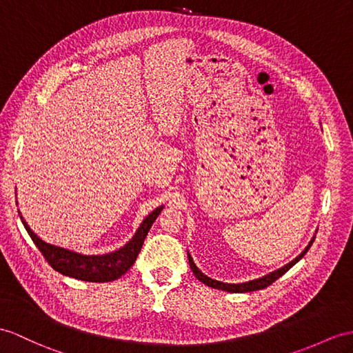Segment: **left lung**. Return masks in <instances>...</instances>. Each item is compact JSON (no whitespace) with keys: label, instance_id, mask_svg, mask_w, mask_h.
Returning <instances> with one entry per match:
<instances>
[{"label":"left lung","instance_id":"8db88e82","mask_svg":"<svg viewBox=\"0 0 353 353\" xmlns=\"http://www.w3.org/2000/svg\"><path fill=\"white\" fill-rule=\"evenodd\" d=\"M314 238H316V235L310 239V243H308V245L304 248V252L301 253L299 256H296L295 259L292 261V262L286 263L285 266H281V268H279V270H276V271L266 274V276H263V277L254 279V280L245 281V283H223V281H219V280H214V279H211V277H208V276H205V274H203L199 268H197L196 263L193 262L192 254L188 253V252H187V256H188V263H190V268H192V271H193V274H194V277H196L197 280H199V281H202L203 285L210 286V288H214V289L232 292V294H244V292L261 290V289H265V288H268L270 285H272L274 281H276L277 279H280L285 272H288L296 262H299L301 259H303V257L305 256V253L308 252V248L312 247V244H313V241H314Z\"/></svg>","mask_w":353,"mask_h":353}]
</instances>
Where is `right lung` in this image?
<instances>
[{
    "mask_svg": "<svg viewBox=\"0 0 353 353\" xmlns=\"http://www.w3.org/2000/svg\"><path fill=\"white\" fill-rule=\"evenodd\" d=\"M18 203V202H16ZM165 206H159V208L150 212L147 217L143 219L141 226L137 228L136 234L133 238L121 248H118L115 252L105 253V254H83L77 253L73 250H68L64 247H58L54 244H49L39 238L28 223L23 220L21 214V221L23 223L25 229H27L28 235L31 236L32 243L37 245L41 254L45 256L48 263L58 272H61L63 276L73 277L77 280L91 281V283H105V281H114L130 270L133 266L137 254H139L141 248L143 245L145 238L148 235V230L151 229L152 223L156 221L159 214Z\"/></svg>",
    "mask_w": 353,
    "mask_h": 353,
    "instance_id": "1",
    "label": "right lung"
}]
</instances>
